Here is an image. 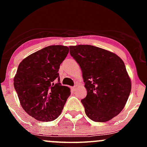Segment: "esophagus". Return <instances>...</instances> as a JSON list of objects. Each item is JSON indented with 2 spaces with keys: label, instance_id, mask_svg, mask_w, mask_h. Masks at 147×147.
I'll list each match as a JSON object with an SVG mask.
<instances>
[{
  "label": "esophagus",
  "instance_id": "obj_1",
  "mask_svg": "<svg viewBox=\"0 0 147 147\" xmlns=\"http://www.w3.org/2000/svg\"><path fill=\"white\" fill-rule=\"evenodd\" d=\"M76 87H77V86H76V85H75V86H73V87H71V89H72V91H75V89H76Z\"/></svg>",
  "mask_w": 147,
  "mask_h": 147
}]
</instances>
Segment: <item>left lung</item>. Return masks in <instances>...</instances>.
<instances>
[{
    "mask_svg": "<svg viewBox=\"0 0 147 147\" xmlns=\"http://www.w3.org/2000/svg\"><path fill=\"white\" fill-rule=\"evenodd\" d=\"M70 55L82 72L87 96L81 100L90 119L105 122L125 106L131 80L121 58L111 52L89 45L69 46Z\"/></svg>",
    "mask_w": 147,
    "mask_h": 147,
    "instance_id": "8db88e82",
    "label": "left lung"
}]
</instances>
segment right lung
I'll return each instance as SVG.
<instances>
[{
    "instance_id": "add662e5",
    "label": "right lung",
    "mask_w": 147,
    "mask_h": 147,
    "mask_svg": "<svg viewBox=\"0 0 147 147\" xmlns=\"http://www.w3.org/2000/svg\"><path fill=\"white\" fill-rule=\"evenodd\" d=\"M68 53L66 46H47L18 65L13 82L15 90L23 109L38 121L57 119L70 95L69 87L60 83L58 73Z\"/></svg>"
}]
</instances>
